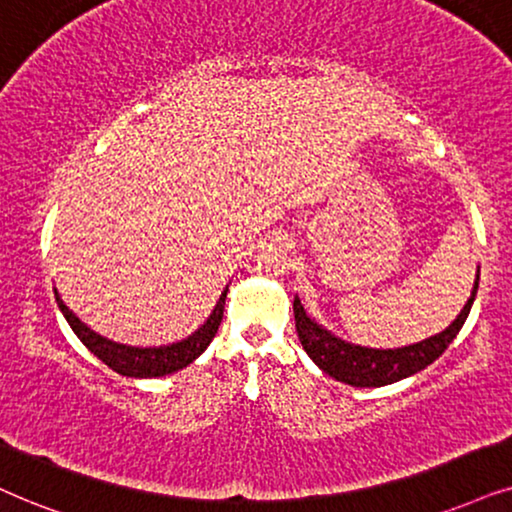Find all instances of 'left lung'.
<instances>
[{
  "label": "left lung",
  "mask_w": 512,
  "mask_h": 512,
  "mask_svg": "<svg viewBox=\"0 0 512 512\" xmlns=\"http://www.w3.org/2000/svg\"><path fill=\"white\" fill-rule=\"evenodd\" d=\"M477 283H480V269H477L475 286L472 293L461 309V314L444 328L442 333L430 335V338L413 342V345L397 347V349H375V347H361L354 342H347L333 335L321 323H316L307 309L302 307L300 297L295 295L293 300V314H295V328L297 338H300L304 352L309 359L328 373L331 378L340 380V383L352 387H383L399 383V380L409 378L430 366L432 361L444 354V349L454 342L458 331L463 328L465 319H468L472 302L477 295Z\"/></svg>",
  "instance_id": "1"
}]
</instances>
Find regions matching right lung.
<instances>
[{"label": "right lung", "mask_w": 512, "mask_h": 512, "mask_svg": "<svg viewBox=\"0 0 512 512\" xmlns=\"http://www.w3.org/2000/svg\"><path fill=\"white\" fill-rule=\"evenodd\" d=\"M226 290H229V286L224 288L222 295H219L215 309H212L208 321H205L198 331H193L189 338L170 342V345H158V347H132V345H122V342L103 338V335L92 331L87 323L77 319L73 309L61 300V295H58L56 288H54V295H56L58 309H61L63 316H66L68 326L73 328V333L80 338L82 345L87 347L94 357H99L108 368H113V371L120 375H127V378H163V375L177 373L181 368L193 364V361L208 349L212 338L217 335L219 323H222Z\"/></svg>", "instance_id": "obj_1"}]
</instances>
